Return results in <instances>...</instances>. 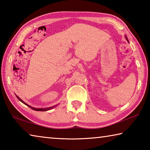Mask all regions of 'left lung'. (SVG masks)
<instances>
[{"label": "left lung", "instance_id": "1", "mask_svg": "<svg viewBox=\"0 0 150 150\" xmlns=\"http://www.w3.org/2000/svg\"><path fill=\"white\" fill-rule=\"evenodd\" d=\"M126 39L127 40V41H128V38H127V37H126Z\"/></svg>", "mask_w": 150, "mask_h": 150}]
</instances>
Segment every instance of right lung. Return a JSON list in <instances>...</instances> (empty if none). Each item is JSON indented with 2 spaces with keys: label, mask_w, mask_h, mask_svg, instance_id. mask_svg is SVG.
Wrapping results in <instances>:
<instances>
[{
  "label": "right lung",
  "mask_w": 150,
  "mask_h": 150,
  "mask_svg": "<svg viewBox=\"0 0 150 150\" xmlns=\"http://www.w3.org/2000/svg\"><path fill=\"white\" fill-rule=\"evenodd\" d=\"M16 97H17L18 98V100H19L20 101H21V102H22V103H24V105H27L28 106H29L30 108H31L32 109H33V110H36V111H46V110H50V109H52V108H54L55 106H52V107H50V108H33V107H32V106H29V105H28L26 103H25L24 102V101L20 99V98L18 96H16Z\"/></svg>",
  "instance_id": "1"
}]
</instances>
